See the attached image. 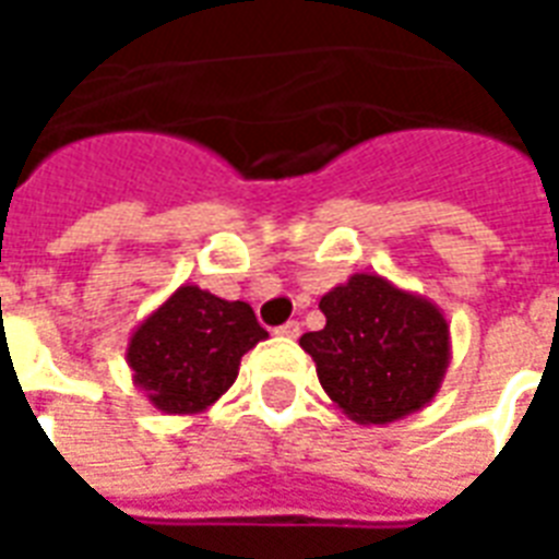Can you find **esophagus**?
Instances as JSON below:
<instances>
[{
  "label": "esophagus",
  "instance_id": "34e87169",
  "mask_svg": "<svg viewBox=\"0 0 559 559\" xmlns=\"http://www.w3.org/2000/svg\"><path fill=\"white\" fill-rule=\"evenodd\" d=\"M299 332H302L299 320H287L284 326L275 329V335H281V338H299Z\"/></svg>",
  "mask_w": 559,
  "mask_h": 559
}]
</instances>
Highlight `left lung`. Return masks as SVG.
I'll use <instances>...</instances> for the list:
<instances>
[{
	"label": "left lung",
	"mask_w": 559,
	"mask_h": 559,
	"mask_svg": "<svg viewBox=\"0 0 559 559\" xmlns=\"http://www.w3.org/2000/svg\"><path fill=\"white\" fill-rule=\"evenodd\" d=\"M320 311L326 326L299 344L347 419L389 425L431 404L452 359L440 305L377 272H356L320 299Z\"/></svg>",
	"instance_id": "obj_1"
}]
</instances>
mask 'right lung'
Wrapping results in <instances>:
<instances>
[{"label":"right lung","instance_id":"1","mask_svg":"<svg viewBox=\"0 0 559 559\" xmlns=\"http://www.w3.org/2000/svg\"><path fill=\"white\" fill-rule=\"evenodd\" d=\"M266 338L248 302L182 284L140 320L126 359L134 386L155 411L194 416L236 383L245 353Z\"/></svg>","mask_w":559,"mask_h":559}]
</instances>
